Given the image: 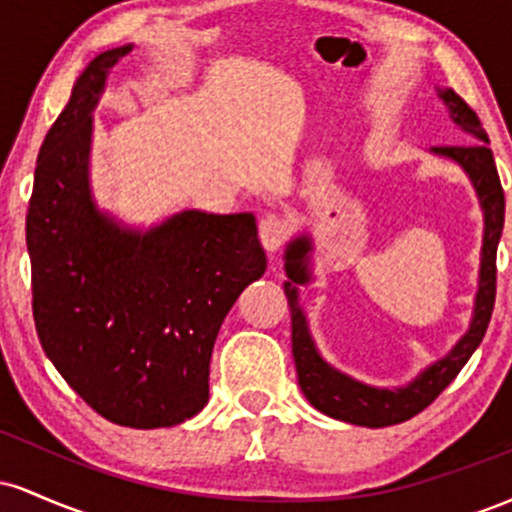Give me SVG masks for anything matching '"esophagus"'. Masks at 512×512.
Masks as SVG:
<instances>
[{
	"label": "esophagus",
	"mask_w": 512,
	"mask_h": 512,
	"mask_svg": "<svg viewBox=\"0 0 512 512\" xmlns=\"http://www.w3.org/2000/svg\"><path fill=\"white\" fill-rule=\"evenodd\" d=\"M289 238V221L279 214H267L260 221V240L267 252H276Z\"/></svg>",
	"instance_id": "1"
}]
</instances>
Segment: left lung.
I'll list each match as a JSON object with an SVG mask.
<instances>
[{"label":"left lung","instance_id":"left-lung-1","mask_svg":"<svg viewBox=\"0 0 512 512\" xmlns=\"http://www.w3.org/2000/svg\"><path fill=\"white\" fill-rule=\"evenodd\" d=\"M438 98L448 108L452 125H457L472 144L464 146H431V154L457 163L464 170L474 192H477L481 214H484V236H481L479 281L474 293V310L467 332L457 339L455 346L438 361L428 363L407 385L378 387L363 380L351 378L344 370L334 368L317 351L310 334L308 315L301 305L298 286L313 281V236L308 231L298 233L286 243L284 269L289 281H284V293L291 308V349L296 361L298 385L310 404L322 414L354 426L383 428L402 424L436 399L440 392L457 378L469 356L477 351L489 327L493 301H496V250L503 233L505 197L496 163L489 149V137L481 127L477 113L457 96L452 88H438Z\"/></svg>","mask_w":512,"mask_h":512}]
</instances>
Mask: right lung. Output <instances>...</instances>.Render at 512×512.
<instances>
[{"label": "right lung", "instance_id": "obj_1", "mask_svg": "<svg viewBox=\"0 0 512 512\" xmlns=\"http://www.w3.org/2000/svg\"><path fill=\"white\" fill-rule=\"evenodd\" d=\"M134 45L86 64L35 166L26 216L33 317L69 387L108 421L168 428L209 402L223 317L267 269L250 211L182 209L149 228L98 207L93 110Z\"/></svg>", "mask_w": 512, "mask_h": 512}]
</instances>
